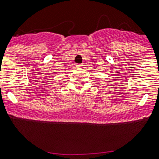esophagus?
<instances>
[{
  "label": "esophagus",
  "mask_w": 159,
  "mask_h": 159,
  "mask_svg": "<svg viewBox=\"0 0 159 159\" xmlns=\"http://www.w3.org/2000/svg\"><path fill=\"white\" fill-rule=\"evenodd\" d=\"M83 66V64H76V67H81Z\"/></svg>",
  "instance_id": "obj_1"
}]
</instances>
